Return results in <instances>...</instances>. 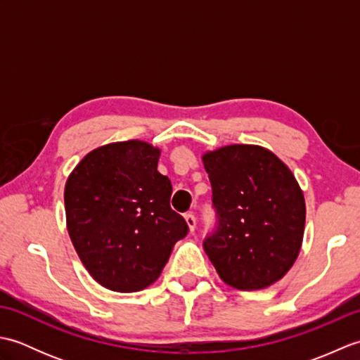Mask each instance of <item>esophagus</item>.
Listing matches in <instances>:
<instances>
[{"instance_id": "34e87169", "label": "esophagus", "mask_w": 360, "mask_h": 360, "mask_svg": "<svg viewBox=\"0 0 360 360\" xmlns=\"http://www.w3.org/2000/svg\"><path fill=\"white\" fill-rule=\"evenodd\" d=\"M186 223L188 226V231L190 232H195V227H196V218L193 213H187L186 215Z\"/></svg>"}]
</instances>
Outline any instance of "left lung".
<instances>
[{
	"label": "left lung",
	"mask_w": 360,
	"mask_h": 360,
	"mask_svg": "<svg viewBox=\"0 0 360 360\" xmlns=\"http://www.w3.org/2000/svg\"><path fill=\"white\" fill-rule=\"evenodd\" d=\"M217 226L202 243L229 286H271L298 257L304 198L286 164L258 145H227L202 156Z\"/></svg>",
	"instance_id": "left-lung-1"
}]
</instances>
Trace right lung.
I'll return each mask as SVG.
<instances>
[{"label":"right lung","mask_w":360,"mask_h":360,"mask_svg":"<svg viewBox=\"0 0 360 360\" xmlns=\"http://www.w3.org/2000/svg\"><path fill=\"white\" fill-rule=\"evenodd\" d=\"M159 155L142 141L108 143L88 153L66 181L68 232L83 266L106 289L150 286L188 232L170 207L172 182L158 172Z\"/></svg>","instance_id":"right-lung-1"}]
</instances>
